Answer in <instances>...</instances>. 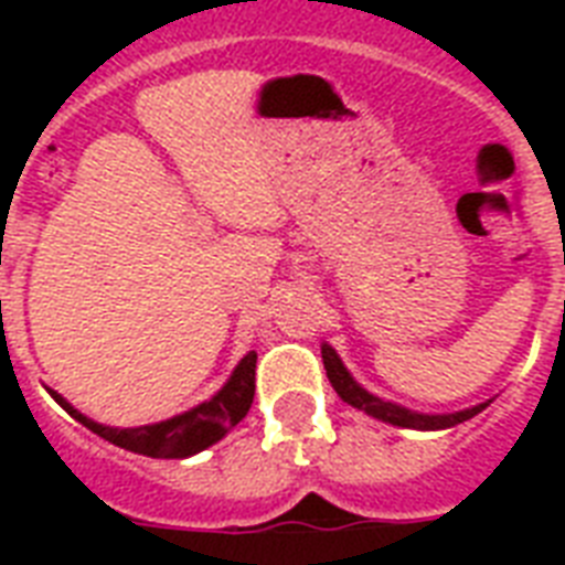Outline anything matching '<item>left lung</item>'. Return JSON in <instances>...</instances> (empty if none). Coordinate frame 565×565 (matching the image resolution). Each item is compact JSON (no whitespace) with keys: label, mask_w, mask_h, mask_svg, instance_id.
I'll use <instances>...</instances> for the list:
<instances>
[{"label":"left lung","mask_w":565,"mask_h":565,"mask_svg":"<svg viewBox=\"0 0 565 565\" xmlns=\"http://www.w3.org/2000/svg\"><path fill=\"white\" fill-rule=\"evenodd\" d=\"M322 363H326L328 381L337 390V395L349 402L358 411L370 413L375 419H384L390 425H402V428H416V430H439V428H451L457 422L472 419L475 413H481L487 404H478V407H469V411L460 413H446V416H425V413H413L407 407H398L393 402H384V398H377V395L366 393L358 381H354L349 372H345L343 361L337 358V352L331 345H322Z\"/></svg>","instance_id":"left-lung-1"}]
</instances>
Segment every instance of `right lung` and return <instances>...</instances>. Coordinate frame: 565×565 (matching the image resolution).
Listing matches in <instances>:
<instances>
[{"label":"right lung","mask_w":565,"mask_h":565,"mask_svg":"<svg viewBox=\"0 0 565 565\" xmlns=\"http://www.w3.org/2000/svg\"><path fill=\"white\" fill-rule=\"evenodd\" d=\"M255 363L257 354L248 352L234 370V375L228 377V384L222 386L211 402L199 404L193 411L172 416L167 422H158V425H143V428H105L99 422L82 416L55 390H49V393L73 419L82 422L84 428H90L93 434H99L102 439H108V443L126 448V451L146 457H190L195 451H202V448L213 446V443H220L246 416L248 407H252V398H255Z\"/></svg>","instance_id":"obj_1"}]
</instances>
